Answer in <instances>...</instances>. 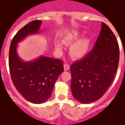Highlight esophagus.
Returning <instances> with one entry per match:
<instances>
[{"label":"esophagus","instance_id":"esophagus-1","mask_svg":"<svg viewBox=\"0 0 125 125\" xmlns=\"http://www.w3.org/2000/svg\"><path fill=\"white\" fill-rule=\"evenodd\" d=\"M63 67H64L65 71L69 70V67H70V66H69V65L68 63H65L64 65H63Z\"/></svg>","mask_w":125,"mask_h":125}]
</instances>
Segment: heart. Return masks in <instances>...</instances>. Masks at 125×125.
Listing matches in <instances>:
<instances>
[{"label": "heart", "instance_id": "1", "mask_svg": "<svg viewBox=\"0 0 125 125\" xmlns=\"http://www.w3.org/2000/svg\"><path fill=\"white\" fill-rule=\"evenodd\" d=\"M81 33L77 30H73L67 32L63 37V42L66 45H71V55L74 58L81 59L86 56L89 49V40L87 38L78 39L81 36ZM63 44L60 42H55V48L59 52L62 51Z\"/></svg>", "mask_w": 125, "mask_h": 125}]
</instances>
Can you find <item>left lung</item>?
<instances>
[{"label": "left lung", "mask_w": 125, "mask_h": 125, "mask_svg": "<svg viewBox=\"0 0 125 125\" xmlns=\"http://www.w3.org/2000/svg\"><path fill=\"white\" fill-rule=\"evenodd\" d=\"M94 47L70 67L71 88L75 99L83 104L97 101L112 83L118 67L119 48L115 36L104 22Z\"/></svg>", "instance_id": "obj_1"}]
</instances>
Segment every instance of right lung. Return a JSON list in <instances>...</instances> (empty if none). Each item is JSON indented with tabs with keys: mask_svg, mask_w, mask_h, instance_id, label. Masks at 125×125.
<instances>
[{
	"mask_svg": "<svg viewBox=\"0 0 125 125\" xmlns=\"http://www.w3.org/2000/svg\"><path fill=\"white\" fill-rule=\"evenodd\" d=\"M42 21L35 20L19 30L11 42L9 67L13 83L24 99L34 104L45 103L58 76L63 72L62 61L41 56L30 62L22 61L17 52L18 43L28 36L39 33Z\"/></svg>",
	"mask_w": 125,
	"mask_h": 125,
	"instance_id": "1",
	"label": "right lung"
}]
</instances>
